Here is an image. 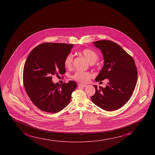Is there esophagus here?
<instances>
[{"label": "esophagus", "mask_w": 155, "mask_h": 155, "mask_svg": "<svg viewBox=\"0 0 155 155\" xmlns=\"http://www.w3.org/2000/svg\"><path fill=\"white\" fill-rule=\"evenodd\" d=\"M86 86H87L86 85L82 84H78V87H79V88H85Z\"/></svg>", "instance_id": "1"}]
</instances>
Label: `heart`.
Here are the masks:
<instances>
[{"mask_svg":"<svg viewBox=\"0 0 155 155\" xmlns=\"http://www.w3.org/2000/svg\"><path fill=\"white\" fill-rule=\"evenodd\" d=\"M81 54L87 60L90 64L95 63L98 59V55L95 51L89 49H84L81 52ZM73 61V56L72 54H69L66 57L64 64L67 68H70L71 67ZM93 75L88 72H85L81 71H77L74 72V74L72 76V78L75 81L82 83H86L89 81Z\"/></svg>","mask_w":155,"mask_h":155,"instance_id":"1","label":"heart"}]
</instances>
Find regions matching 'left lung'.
Masks as SVG:
<instances>
[{
    "instance_id": "left-lung-1",
    "label": "left lung",
    "mask_w": 155,
    "mask_h": 155,
    "mask_svg": "<svg viewBox=\"0 0 155 155\" xmlns=\"http://www.w3.org/2000/svg\"><path fill=\"white\" fill-rule=\"evenodd\" d=\"M93 43L102 51L104 64L96 77V81L108 79L106 87L95 88L91 100L104 110L112 111L121 108L131 98L137 81L135 62L124 49L110 40H100Z\"/></svg>"
}]
</instances>
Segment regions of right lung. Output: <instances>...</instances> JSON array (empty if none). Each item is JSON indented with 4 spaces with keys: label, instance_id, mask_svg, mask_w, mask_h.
Segmentation results:
<instances>
[{
    "label": "right lung",
    "instance_id": "right-lung-1",
    "mask_svg": "<svg viewBox=\"0 0 155 155\" xmlns=\"http://www.w3.org/2000/svg\"><path fill=\"white\" fill-rule=\"evenodd\" d=\"M74 45L45 43L32 50L23 70V84L31 101L40 110L57 113L68 105L76 88L74 81L54 84L52 76L66 72L64 61Z\"/></svg>",
    "mask_w": 155,
    "mask_h": 155
}]
</instances>
